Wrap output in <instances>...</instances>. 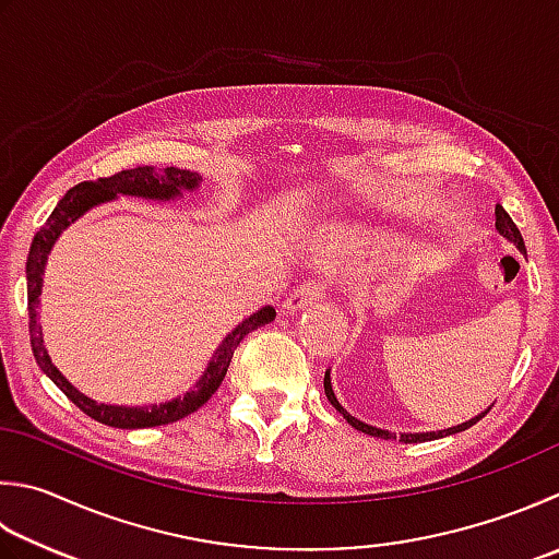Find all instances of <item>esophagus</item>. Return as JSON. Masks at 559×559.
Segmentation results:
<instances>
[{"label":"esophagus","instance_id":"34e87169","mask_svg":"<svg viewBox=\"0 0 559 559\" xmlns=\"http://www.w3.org/2000/svg\"><path fill=\"white\" fill-rule=\"evenodd\" d=\"M323 297H325V287L321 284V280H307L292 292V297L284 301V309H287V313H297Z\"/></svg>","mask_w":559,"mask_h":559}]
</instances>
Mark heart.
I'll list each match as a JSON object with an SVG mask.
<instances>
[{
  "label": "heart",
  "mask_w": 559,
  "mask_h": 559,
  "mask_svg": "<svg viewBox=\"0 0 559 559\" xmlns=\"http://www.w3.org/2000/svg\"><path fill=\"white\" fill-rule=\"evenodd\" d=\"M345 250V240L343 238H335L333 243L325 248V252H329V255H341V252Z\"/></svg>",
  "instance_id": "obj_1"
}]
</instances>
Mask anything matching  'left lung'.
<instances>
[{
  "mask_svg": "<svg viewBox=\"0 0 559 559\" xmlns=\"http://www.w3.org/2000/svg\"><path fill=\"white\" fill-rule=\"evenodd\" d=\"M497 228H499V234H503V236H507L509 240H513V243L519 246V250H521V252H525V243H523L521 230L515 228V224L511 221V216H509L507 212H503V206H501V204H497ZM323 389H325V396H329V402L335 406V411H338V414H343V418H345L347 424H350L355 430H362V433H367V436L384 438V440H402V443H424V440H436V438H443V436L460 433V430H467V428L475 426L477 420H481V418H484V414H487V411H484L481 416L467 420V424L452 426V428H448V430H436V433H402V436H396V433H389V430L374 428V426H367V424H362V420H357L355 416L347 414V411L338 404V399H335V394H333L331 374H329V372H325V377H323Z\"/></svg>",
  "mask_w": 559,
  "mask_h": 559,
  "instance_id": "8db88e82",
  "label": "left lung"
}]
</instances>
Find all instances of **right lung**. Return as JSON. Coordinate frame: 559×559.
<instances>
[{"label": "right lung", "instance_id": "1", "mask_svg": "<svg viewBox=\"0 0 559 559\" xmlns=\"http://www.w3.org/2000/svg\"><path fill=\"white\" fill-rule=\"evenodd\" d=\"M199 185V175L180 170V167H160V170H153V167H133V170H121L109 177H99V180H87L80 182L68 194L60 199L58 206L52 209V214L31 240L28 260H26V287H28V335H31V350L40 370H44L52 384H56L62 394H66L72 404H75L82 414L90 418L99 420L104 426L111 428H151V426H165L173 424V420H180L189 414H194L199 406H204L216 389L224 382L228 372V365L234 360L236 347L240 341L246 338L250 331L260 329V325L270 323L275 319V309L262 307L258 313H252L250 319L238 325L234 333H228L224 343L218 345L214 353L212 362H209L206 372L199 379L192 392H187L180 399H173V402L160 404V406H111V404H97L80 394L75 386H72L66 377H62L56 365L50 362V357L44 347V335H40V325L36 323V304L40 294V282H44V267L48 260V252L56 243V238L62 234V228H68L72 221L82 216L87 209L94 204L109 202L116 194H133V197H148V199H173L182 194V189H194Z\"/></svg>", "mask_w": 559, "mask_h": 559}]
</instances>
